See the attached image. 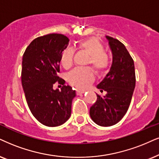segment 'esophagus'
Masks as SVG:
<instances>
[{
  "label": "esophagus",
  "instance_id": "1",
  "mask_svg": "<svg viewBox=\"0 0 159 159\" xmlns=\"http://www.w3.org/2000/svg\"><path fill=\"white\" fill-rule=\"evenodd\" d=\"M84 92H85V91H81V90H77V91H76V94H77L78 95H81V94H84Z\"/></svg>",
  "mask_w": 159,
  "mask_h": 159
}]
</instances>
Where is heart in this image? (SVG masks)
I'll return each mask as SVG.
<instances>
[{
    "label": "heart",
    "mask_w": 159,
    "mask_h": 159,
    "mask_svg": "<svg viewBox=\"0 0 159 159\" xmlns=\"http://www.w3.org/2000/svg\"><path fill=\"white\" fill-rule=\"evenodd\" d=\"M78 49L88 55L86 65H91L98 76L107 73L110 66V56L105 51V48L98 39L90 37L80 40L77 43ZM74 52L71 48H66L61 52L60 62L65 69H70L73 64ZM69 83L78 89H84L94 81V73L90 67L74 70L67 76Z\"/></svg>",
    "instance_id": "b5f03b06"
}]
</instances>
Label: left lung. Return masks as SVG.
<instances>
[{
    "label": "left lung",
    "mask_w": 159,
    "mask_h": 159,
    "mask_svg": "<svg viewBox=\"0 0 159 159\" xmlns=\"http://www.w3.org/2000/svg\"><path fill=\"white\" fill-rule=\"evenodd\" d=\"M113 55L110 71L97 86L103 97L97 94V100L91 106L92 120L100 126H111L120 122L127 112L136 85L134 60L119 40L106 36Z\"/></svg>",
    "instance_id": "obj_1"
}]
</instances>
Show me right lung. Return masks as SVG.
Returning a JSON list of instances; mask_svg holds the SVG:
<instances>
[{"label":"right lung","instance_id":"obj_1","mask_svg":"<svg viewBox=\"0 0 159 159\" xmlns=\"http://www.w3.org/2000/svg\"><path fill=\"white\" fill-rule=\"evenodd\" d=\"M69 41L61 34L39 37L23 56L21 81L26 102L36 119L49 127L61 125L69 119L75 96V90L58 76L61 52ZM55 83L63 85L61 91L53 89Z\"/></svg>","mask_w":159,"mask_h":159}]
</instances>
